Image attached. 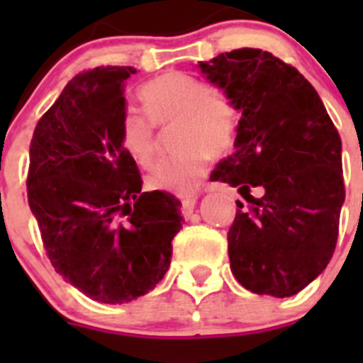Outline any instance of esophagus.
Listing matches in <instances>:
<instances>
[{"mask_svg": "<svg viewBox=\"0 0 363 363\" xmlns=\"http://www.w3.org/2000/svg\"><path fill=\"white\" fill-rule=\"evenodd\" d=\"M198 203V196H185L184 200H182V207H184V213L185 214H191L192 209H194V205Z\"/></svg>", "mask_w": 363, "mask_h": 363, "instance_id": "obj_1", "label": "esophagus"}]
</instances>
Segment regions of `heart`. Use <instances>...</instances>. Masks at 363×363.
<instances>
[{"label": "heart", "instance_id": "b5f03b06", "mask_svg": "<svg viewBox=\"0 0 363 363\" xmlns=\"http://www.w3.org/2000/svg\"><path fill=\"white\" fill-rule=\"evenodd\" d=\"M140 98L147 116L133 108L123 112L120 120L121 147L134 162L149 167L156 156L152 123L176 121L172 142L179 150L150 169L147 184L156 191L187 196L196 191L207 172L209 150L223 154L233 145L238 111L227 96L211 91L207 83L185 72L162 74L143 86Z\"/></svg>", "mask_w": 363, "mask_h": 363}]
</instances>
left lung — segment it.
Masks as SVG:
<instances>
[{"instance_id":"left-lung-1","label":"left lung","mask_w":363,"mask_h":363,"mask_svg":"<svg viewBox=\"0 0 363 363\" xmlns=\"http://www.w3.org/2000/svg\"><path fill=\"white\" fill-rule=\"evenodd\" d=\"M198 67L240 112L236 150L211 174L249 201H236L227 234L230 271L251 293L293 296L335 252L345 200L338 130L314 86L271 52L238 49Z\"/></svg>"}]
</instances>
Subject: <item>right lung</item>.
<instances>
[{"label":"right lung","instance_id":"right-lung-1","mask_svg":"<svg viewBox=\"0 0 363 363\" xmlns=\"http://www.w3.org/2000/svg\"><path fill=\"white\" fill-rule=\"evenodd\" d=\"M134 67L74 76L38 121L30 142L28 205L50 264L101 303H127L165 277L182 203L142 192L136 162L120 143L125 82Z\"/></svg>","mask_w":363,"mask_h":363}]
</instances>
